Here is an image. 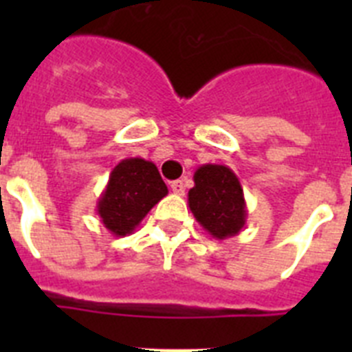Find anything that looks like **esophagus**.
<instances>
[{
	"instance_id": "34e87169",
	"label": "esophagus",
	"mask_w": 352,
	"mask_h": 352,
	"mask_svg": "<svg viewBox=\"0 0 352 352\" xmlns=\"http://www.w3.org/2000/svg\"><path fill=\"white\" fill-rule=\"evenodd\" d=\"M185 179H176V182L170 183V190L176 195H185Z\"/></svg>"
}]
</instances>
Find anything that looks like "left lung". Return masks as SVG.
I'll list each match as a JSON object with an SVG mask.
<instances>
[{"label":"left lung","instance_id":"left-lung-1","mask_svg":"<svg viewBox=\"0 0 352 352\" xmlns=\"http://www.w3.org/2000/svg\"><path fill=\"white\" fill-rule=\"evenodd\" d=\"M188 206L204 231L217 239L239 234L247 223L243 188L227 166L204 164L195 170Z\"/></svg>","mask_w":352,"mask_h":352}]
</instances>
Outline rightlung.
I'll use <instances>...</instances> for the list:
<instances>
[{"mask_svg": "<svg viewBox=\"0 0 352 352\" xmlns=\"http://www.w3.org/2000/svg\"><path fill=\"white\" fill-rule=\"evenodd\" d=\"M167 192L153 162L139 157L125 158L109 174L105 190L96 203V213L105 229L121 238L132 234Z\"/></svg>", "mask_w": 352, "mask_h": 352, "instance_id": "right-lung-1", "label": "right lung"}]
</instances>
